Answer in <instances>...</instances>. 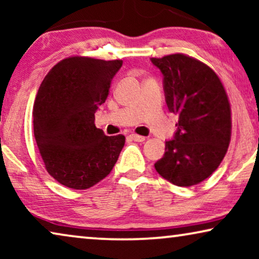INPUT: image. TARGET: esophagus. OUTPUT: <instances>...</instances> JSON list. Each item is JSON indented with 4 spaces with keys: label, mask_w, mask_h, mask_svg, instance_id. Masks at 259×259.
Segmentation results:
<instances>
[{
    "label": "esophagus",
    "mask_w": 259,
    "mask_h": 259,
    "mask_svg": "<svg viewBox=\"0 0 259 259\" xmlns=\"http://www.w3.org/2000/svg\"><path fill=\"white\" fill-rule=\"evenodd\" d=\"M131 140H134V141H138V143H141V141H145L146 140V138L145 137H141V136H138V134H131L128 137Z\"/></svg>",
    "instance_id": "1"
}]
</instances>
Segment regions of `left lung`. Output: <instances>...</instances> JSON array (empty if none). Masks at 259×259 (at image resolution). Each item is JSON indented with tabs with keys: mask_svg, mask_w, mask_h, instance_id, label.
I'll return each instance as SVG.
<instances>
[{
	"mask_svg": "<svg viewBox=\"0 0 259 259\" xmlns=\"http://www.w3.org/2000/svg\"><path fill=\"white\" fill-rule=\"evenodd\" d=\"M151 62L164 76L168 111L178 115L173 139L155 171L177 186H192L213 173L228 151L231 138V108L228 95L213 70L183 54Z\"/></svg>",
	"mask_w": 259,
	"mask_h": 259,
	"instance_id": "left-lung-1",
	"label": "left lung"
}]
</instances>
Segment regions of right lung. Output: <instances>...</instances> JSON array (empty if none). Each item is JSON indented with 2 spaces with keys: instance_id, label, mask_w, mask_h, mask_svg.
Here are the masks:
<instances>
[{
  "instance_id": "right-lung-1",
  "label": "right lung",
  "mask_w": 259,
  "mask_h": 259,
  "mask_svg": "<svg viewBox=\"0 0 259 259\" xmlns=\"http://www.w3.org/2000/svg\"><path fill=\"white\" fill-rule=\"evenodd\" d=\"M121 60L73 56L49 70L34 102V137L46 169L62 185L90 189L111 173L125 137L95 127Z\"/></svg>"
}]
</instances>
